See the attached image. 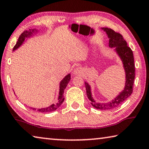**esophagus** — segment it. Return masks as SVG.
Returning <instances> with one entry per match:
<instances>
[{"mask_svg": "<svg viewBox=\"0 0 149 149\" xmlns=\"http://www.w3.org/2000/svg\"><path fill=\"white\" fill-rule=\"evenodd\" d=\"M81 72V70L80 68H75L74 70V72H73V73H74V75H78V74H80Z\"/></svg>", "mask_w": 149, "mask_h": 149, "instance_id": "obj_1", "label": "esophagus"}]
</instances>
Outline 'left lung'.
<instances>
[{
    "mask_svg": "<svg viewBox=\"0 0 149 149\" xmlns=\"http://www.w3.org/2000/svg\"><path fill=\"white\" fill-rule=\"evenodd\" d=\"M102 29L107 33L109 38V47L110 48L115 47L116 52L122 60L126 78L124 89L114 100L107 103L95 102V100L93 99L90 85L87 82H85L87 95L88 99L90 100L91 104L97 109L106 110L118 107L132 95L133 93V84H134L135 70L133 51L131 48L128 47L127 42L123 39L122 35L108 27H103Z\"/></svg>",
    "mask_w": 149,
    "mask_h": 149,
    "instance_id": "obj_1",
    "label": "left lung"
}]
</instances>
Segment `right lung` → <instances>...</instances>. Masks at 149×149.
Masks as SVG:
<instances>
[{"mask_svg":"<svg viewBox=\"0 0 149 149\" xmlns=\"http://www.w3.org/2000/svg\"><path fill=\"white\" fill-rule=\"evenodd\" d=\"M35 31H37L35 29H29V31H24L20 35V36L19 37L18 40L16 42V44L13 48V51L15 50H16L17 49L21 46L23 43L24 41H25V39L26 37H29L31 36V35L33 34V33H34ZM70 79H71V76H70V74H68L66 76H65V77L61 81H60V91H59V96H58V101L57 103L56 104H52L49 107H48L47 108H31V109L33 110H37L39 111L40 112H51L52 111L56 110L58 108H59L60 107V105L62 104L63 101L64 100V89L66 88L67 85L68 84L69 81H70Z\"/></svg>","mask_w":149,"mask_h":149,"instance_id":"right-lung-1","label":"right lung"}]
</instances>
